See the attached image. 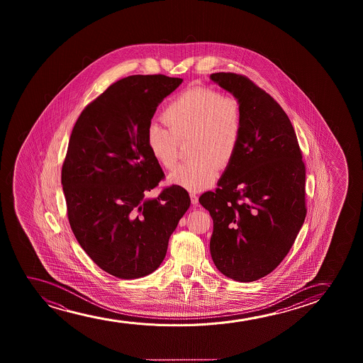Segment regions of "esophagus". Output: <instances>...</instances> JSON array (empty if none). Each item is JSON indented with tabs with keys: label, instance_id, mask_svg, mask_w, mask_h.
<instances>
[{
	"label": "esophagus",
	"instance_id": "esophagus-1",
	"mask_svg": "<svg viewBox=\"0 0 363 363\" xmlns=\"http://www.w3.org/2000/svg\"><path fill=\"white\" fill-rule=\"evenodd\" d=\"M191 202H192V204H197L199 203V197H197V194H194V192H191Z\"/></svg>",
	"mask_w": 363,
	"mask_h": 363
}]
</instances>
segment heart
<instances>
[{
  "label": "heart",
  "instance_id": "1",
  "mask_svg": "<svg viewBox=\"0 0 363 363\" xmlns=\"http://www.w3.org/2000/svg\"><path fill=\"white\" fill-rule=\"evenodd\" d=\"M169 129L151 124L146 144L155 161L171 169L177 162L179 144L189 145V164L169 174L171 184L202 191L213 184L218 169L232 164L243 134V110L238 100L208 88L187 90L169 103L162 114Z\"/></svg>",
  "mask_w": 363,
  "mask_h": 363
}]
</instances>
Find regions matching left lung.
<instances>
[{"instance_id": "1", "label": "left lung", "mask_w": 363, "mask_h": 363, "mask_svg": "<svg viewBox=\"0 0 363 363\" xmlns=\"http://www.w3.org/2000/svg\"><path fill=\"white\" fill-rule=\"evenodd\" d=\"M243 110L238 152L199 203L213 219V263L237 281H255L281 263L306 217L305 164L288 115L244 75L213 73Z\"/></svg>"}]
</instances>
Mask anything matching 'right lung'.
<instances>
[{
  "mask_svg": "<svg viewBox=\"0 0 363 363\" xmlns=\"http://www.w3.org/2000/svg\"><path fill=\"white\" fill-rule=\"evenodd\" d=\"M184 79L130 75L85 108L70 135L62 167L70 228L99 268L120 279L159 268L169 239L189 208L174 184L157 199L145 194L164 179L146 134L160 103Z\"/></svg>",
  "mask_w": 363,
  "mask_h": 363,
  "instance_id": "1",
  "label": "right lung"
}]
</instances>
